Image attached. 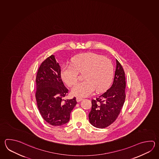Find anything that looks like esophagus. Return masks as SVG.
Returning <instances> with one entry per match:
<instances>
[{"label": "esophagus", "instance_id": "1", "mask_svg": "<svg viewBox=\"0 0 159 159\" xmlns=\"http://www.w3.org/2000/svg\"><path fill=\"white\" fill-rule=\"evenodd\" d=\"M76 100H77V102H81V100H83V98H82L81 97H77Z\"/></svg>", "mask_w": 159, "mask_h": 159}]
</instances>
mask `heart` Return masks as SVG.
<instances>
[{
  "label": "heart",
  "instance_id": "b5f03b06",
  "mask_svg": "<svg viewBox=\"0 0 159 159\" xmlns=\"http://www.w3.org/2000/svg\"><path fill=\"white\" fill-rule=\"evenodd\" d=\"M79 73H84L86 80L75 84L72 89V93L78 97H88L95 90L102 93L108 89L113 79V66L109 59L102 55L81 54L72 59V64L62 66V80L68 86H72L78 81Z\"/></svg>",
  "mask_w": 159,
  "mask_h": 159
}]
</instances>
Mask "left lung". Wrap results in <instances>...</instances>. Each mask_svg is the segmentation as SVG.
I'll list each match as a JSON object with an SVG mask.
<instances>
[{"label":"left lung","mask_w":159,"mask_h":159,"mask_svg":"<svg viewBox=\"0 0 159 159\" xmlns=\"http://www.w3.org/2000/svg\"><path fill=\"white\" fill-rule=\"evenodd\" d=\"M126 81L124 69L116 59L115 75L112 86L104 93L91 100L89 121L97 128H107L115 121L125 100Z\"/></svg>","instance_id":"1"}]
</instances>
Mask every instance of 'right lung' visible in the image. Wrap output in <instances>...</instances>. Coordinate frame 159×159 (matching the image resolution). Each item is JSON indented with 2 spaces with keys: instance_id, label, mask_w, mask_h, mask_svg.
I'll return each mask as SVG.
<instances>
[{
  "instance_id": "obj_1",
  "label": "right lung",
  "mask_w": 159,
  "mask_h": 159,
  "mask_svg": "<svg viewBox=\"0 0 159 159\" xmlns=\"http://www.w3.org/2000/svg\"><path fill=\"white\" fill-rule=\"evenodd\" d=\"M35 98L42 117L49 124L61 126L69 121L76 98L64 99L68 90L61 77V68L52 55L44 60L36 76Z\"/></svg>"
}]
</instances>
